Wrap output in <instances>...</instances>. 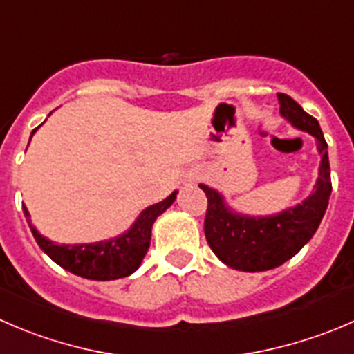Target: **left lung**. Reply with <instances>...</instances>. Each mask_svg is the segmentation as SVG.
Segmentation results:
<instances>
[{"label":"left lung","mask_w":354,"mask_h":354,"mask_svg":"<svg viewBox=\"0 0 354 354\" xmlns=\"http://www.w3.org/2000/svg\"><path fill=\"white\" fill-rule=\"evenodd\" d=\"M277 97L282 118L317 138L322 162L310 197L279 214L245 216L232 211L218 190L198 185L207 197L204 233L209 247L226 266L240 272H266L296 256L320 226L332 194L327 142L320 124L289 95L279 93Z\"/></svg>","instance_id":"8db88e82"}]
</instances>
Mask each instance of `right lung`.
Listing matches in <instances>:
<instances>
[{
  "label": "right lung",
  "instance_id": "add662e5",
  "mask_svg": "<svg viewBox=\"0 0 354 354\" xmlns=\"http://www.w3.org/2000/svg\"><path fill=\"white\" fill-rule=\"evenodd\" d=\"M37 131L32 129L30 136ZM178 192H173L162 202L143 209L131 228L122 235L111 240H100L93 243H55L41 235L30 223V214L22 205L29 228L36 239L37 245L67 272L90 280H118L128 277L140 268L143 257L150 247L152 225L156 219L169 207L176 198Z\"/></svg>",
  "mask_w": 354,
  "mask_h": 354
}]
</instances>
